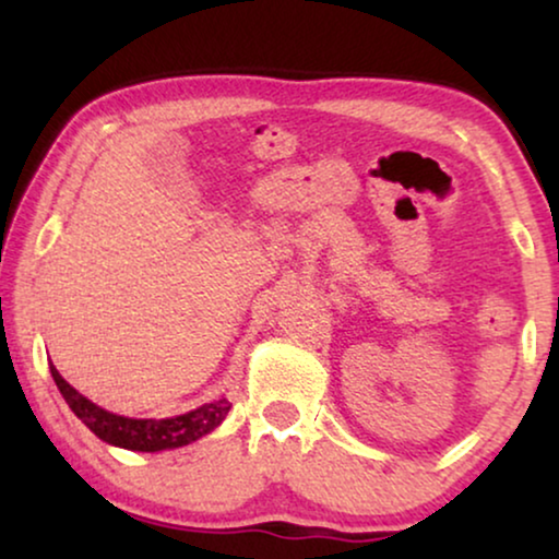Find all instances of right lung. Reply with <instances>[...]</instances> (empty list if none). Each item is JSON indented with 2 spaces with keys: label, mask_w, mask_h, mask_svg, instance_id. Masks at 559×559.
<instances>
[{
  "label": "right lung",
  "mask_w": 559,
  "mask_h": 559,
  "mask_svg": "<svg viewBox=\"0 0 559 559\" xmlns=\"http://www.w3.org/2000/svg\"><path fill=\"white\" fill-rule=\"evenodd\" d=\"M50 373L52 379H56L63 400L68 402V407L75 412V417H79L81 423L96 435V438H102L104 442H109V445H117V448L140 450V453H155V450L188 445V442L203 438V435H209L213 427L224 423L228 409H231V404L226 400H218V402L203 404V407H198L193 412H186V415L180 417L132 419V417L114 415V412H106L98 407V404L75 392V389L60 377L56 366H50Z\"/></svg>",
  "instance_id": "add662e5"
}]
</instances>
